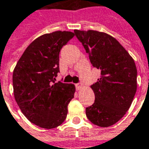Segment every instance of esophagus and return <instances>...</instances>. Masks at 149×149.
Returning <instances> with one entry per match:
<instances>
[{"mask_svg":"<svg viewBox=\"0 0 149 149\" xmlns=\"http://www.w3.org/2000/svg\"><path fill=\"white\" fill-rule=\"evenodd\" d=\"M81 86H82L81 83H77V84H76V89L77 90H80L81 88Z\"/></svg>","mask_w":149,"mask_h":149,"instance_id":"obj_1","label":"esophagus"}]
</instances>
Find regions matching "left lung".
<instances>
[{"instance_id": "8db88e82", "label": "left lung", "mask_w": 149, "mask_h": 149, "mask_svg": "<svg viewBox=\"0 0 149 149\" xmlns=\"http://www.w3.org/2000/svg\"><path fill=\"white\" fill-rule=\"evenodd\" d=\"M93 67L100 70V78L91 87L95 102L86 108L89 120L109 127L130 109L137 90V68L134 59L115 38L95 30L75 29Z\"/></svg>"}]
</instances>
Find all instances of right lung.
<instances>
[{"instance_id": "1", "label": "right lung", "mask_w": 149, "mask_h": 149, "mask_svg": "<svg viewBox=\"0 0 149 149\" xmlns=\"http://www.w3.org/2000/svg\"><path fill=\"white\" fill-rule=\"evenodd\" d=\"M74 33L56 31L33 40L13 72L15 99L24 116L44 129H54L65 120L75 86L55 82L59 72V53Z\"/></svg>"}]
</instances>
